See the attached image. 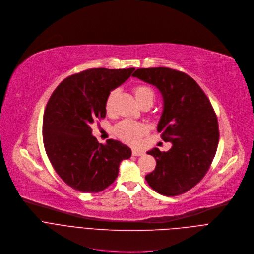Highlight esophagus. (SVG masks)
I'll return each mask as SVG.
<instances>
[{
    "label": "esophagus",
    "instance_id": "1",
    "mask_svg": "<svg viewBox=\"0 0 254 254\" xmlns=\"http://www.w3.org/2000/svg\"><path fill=\"white\" fill-rule=\"evenodd\" d=\"M144 154V152L141 151V150H138V149H133L132 150V155L133 156H142Z\"/></svg>",
    "mask_w": 254,
    "mask_h": 254
}]
</instances>
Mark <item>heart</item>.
Returning <instances> with one entry per match:
<instances>
[{
    "mask_svg": "<svg viewBox=\"0 0 254 254\" xmlns=\"http://www.w3.org/2000/svg\"><path fill=\"white\" fill-rule=\"evenodd\" d=\"M133 93H134L137 103L139 105H141L144 102H151L152 104H153L154 92L150 87L145 86V85H138V86L134 87ZM116 95H117V90L114 89L108 94V96L106 98L105 109H106L107 113H111L113 110V104H114V100H115ZM114 131H115L116 135L121 140L125 141L126 143L135 145L140 141L141 137L144 135L145 128L143 125H141L139 123L125 120V121H122L119 124H117L116 127L114 128Z\"/></svg>",
    "mask_w": 254,
    "mask_h": 254,
    "instance_id": "1",
    "label": "heart"
}]
</instances>
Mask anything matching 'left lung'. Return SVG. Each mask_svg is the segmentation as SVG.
<instances>
[{"instance_id": "obj_1", "label": "left lung", "mask_w": 254, "mask_h": 254, "mask_svg": "<svg viewBox=\"0 0 254 254\" xmlns=\"http://www.w3.org/2000/svg\"><path fill=\"white\" fill-rule=\"evenodd\" d=\"M132 76L160 91L163 112L157 131L172 143L167 152L158 148L147 152L155 158L156 167L145 179L159 194L185 193L204 177L216 153L219 131L213 107L195 80L183 72L143 68Z\"/></svg>"}]
</instances>
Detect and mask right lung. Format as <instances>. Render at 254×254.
<instances>
[{
	"instance_id": "add662e5",
	"label": "right lung",
	"mask_w": 254,
	"mask_h": 254,
	"mask_svg": "<svg viewBox=\"0 0 254 254\" xmlns=\"http://www.w3.org/2000/svg\"><path fill=\"white\" fill-rule=\"evenodd\" d=\"M135 69L95 68L63 80L51 95L43 118V141L48 158L62 180L75 190L97 193L118 176L131 149L108 139L101 144L91 125L106 116L108 94Z\"/></svg>"
}]
</instances>
